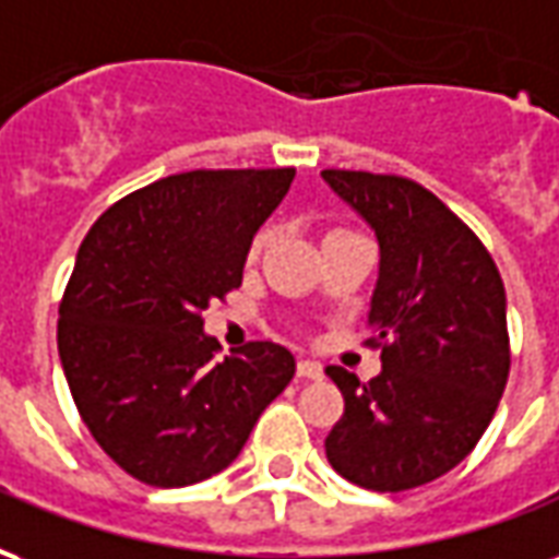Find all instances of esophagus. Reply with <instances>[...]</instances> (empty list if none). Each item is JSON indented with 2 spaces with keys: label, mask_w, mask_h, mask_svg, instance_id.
<instances>
[{
  "label": "esophagus",
  "mask_w": 559,
  "mask_h": 559,
  "mask_svg": "<svg viewBox=\"0 0 559 559\" xmlns=\"http://www.w3.org/2000/svg\"><path fill=\"white\" fill-rule=\"evenodd\" d=\"M296 374L302 377V380H320V377H323V365L311 362V359H302V362L296 365Z\"/></svg>",
  "instance_id": "esophagus-1"
}]
</instances>
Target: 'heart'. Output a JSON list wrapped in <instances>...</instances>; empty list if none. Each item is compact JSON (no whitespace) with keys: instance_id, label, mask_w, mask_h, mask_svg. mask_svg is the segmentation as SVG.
Returning a JSON list of instances; mask_svg holds the SVG:
<instances>
[{"instance_id":"obj_1","label":"heart","mask_w":559,"mask_h":559,"mask_svg":"<svg viewBox=\"0 0 559 559\" xmlns=\"http://www.w3.org/2000/svg\"><path fill=\"white\" fill-rule=\"evenodd\" d=\"M263 242H266V233H260V236H257L254 242H251V254H257V251L263 248Z\"/></svg>"}]
</instances>
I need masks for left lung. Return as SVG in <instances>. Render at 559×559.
Here are the masks:
<instances>
[{
  "mask_svg": "<svg viewBox=\"0 0 559 559\" xmlns=\"http://www.w3.org/2000/svg\"><path fill=\"white\" fill-rule=\"evenodd\" d=\"M380 242L365 341L383 371L329 365L344 413L329 464L368 491H411L476 449L509 380L503 278L479 236L428 188L395 173L323 170Z\"/></svg>",
  "mask_w": 559,
  "mask_h": 559,
  "instance_id": "8db88e82",
  "label": "left lung"
}]
</instances>
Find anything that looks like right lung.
<instances>
[{
    "mask_svg": "<svg viewBox=\"0 0 559 559\" xmlns=\"http://www.w3.org/2000/svg\"><path fill=\"white\" fill-rule=\"evenodd\" d=\"M296 170H188L92 224L59 302V359L80 419L128 476L194 485L233 464L293 380V353L251 341L218 359L203 311L242 284L260 224Z\"/></svg>",
    "mask_w": 559,
    "mask_h": 559,
    "instance_id": "add662e5",
    "label": "right lung"
}]
</instances>
